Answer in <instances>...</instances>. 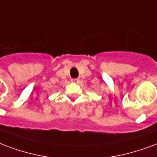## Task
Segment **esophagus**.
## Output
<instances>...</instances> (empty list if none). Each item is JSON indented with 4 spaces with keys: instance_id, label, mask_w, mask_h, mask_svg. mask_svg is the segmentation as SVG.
Masks as SVG:
<instances>
[{
    "instance_id": "34e87169",
    "label": "esophagus",
    "mask_w": 157,
    "mask_h": 157,
    "mask_svg": "<svg viewBox=\"0 0 157 157\" xmlns=\"http://www.w3.org/2000/svg\"><path fill=\"white\" fill-rule=\"evenodd\" d=\"M71 81L72 83L76 84V83H78L79 81H80V80H79V79H71Z\"/></svg>"
}]
</instances>
